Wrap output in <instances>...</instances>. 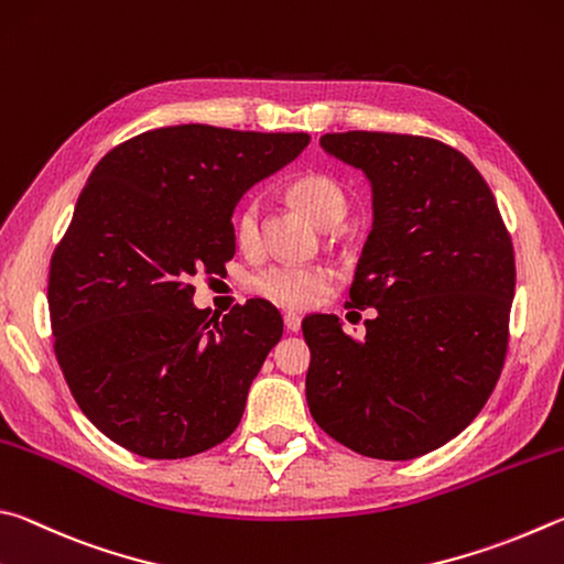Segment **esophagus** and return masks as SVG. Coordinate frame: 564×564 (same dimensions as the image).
Segmentation results:
<instances>
[{
  "mask_svg": "<svg viewBox=\"0 0 564 564\" xmlns=\"http://www.w3.org/2000/svg\"><path fill=\"white\" fill-rule=\"evenodd\" d=\"M284 329L288 332H292V334H297L300 329H302V319L297 317V314H284Z\"/></svg>",
  "mask_w": 564,
  "mask_h": 564,
  "instance_id": "34e87169",
  "label": "esophagus"
}]
</instances>
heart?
Instances as JSON below:
<instances>
[{
	"label": "heart",
	"mask_w": 564,
	"mask_h": 564,
	"mask_svg": "<svg viewBox=\"0 0 564 564\" xmlns=\"http://www.w3.org/2000/svg\"><path fill=\"white\" fill-rule=\"evenodd\" d=\"M290 197L319 227H334L349 210V197L344 185L327 173H304L290 183ZM262 203L257 197L245 200L235 215V240L242 250L260 245ZM332 272L324 267L272 264L252 276V290L280 307L307 310L332 290Z\"/></svg>",
	"instance_id": "1"
}]
</instances>
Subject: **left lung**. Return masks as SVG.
<instances>
[{
    "label": "left lung",
    "mask_w": 564,
    "mask_h": 564,
    "mask_svg": "<svg viewBox=\"0 0 564 564\" xmlns=\"http://www.w3.org/2000/svg\"><path fill=\"white\" fill-rule=\"evenodd\" d=\"M319 145L369 177L373 227L349 310H377L354 339L332 314L302 322L307 403L334 441L411 460L456 438L486 406L508 351L516 254L488 183L456 148L347 131Z\"/></svg>",
    "instance_id": "left-lung-1"
}]
</instances>
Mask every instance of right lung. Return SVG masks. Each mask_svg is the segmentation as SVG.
<instances>
[{
  "mask_svg": "<svg viewBox=\"0 0 564 564\" xmlns=\"http://www.w3.org/2000/svg\"><path fill=\"white\" fill-rule=\"evenodd\" d=\"M307 143L167 126L128 138L88 175L52 254L48 317L78 409L118 446L187 458L237 429L282 317L264 300L210 317L191 280L225 270L235 205Z\"/></svg>",
  "mask_w": 564,
  "mask_h": 564,
  "instance_id": "obj_1",
  "label": "right lung"
}]
</instances>
